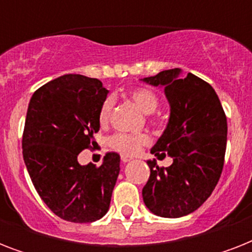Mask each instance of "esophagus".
<instances>
[{
	"label": "esophagus",
	"instance_id": "34e87169",
	"mask_svg": "<svg viewBox=\"0 0 252 252\" xmlns=\"http://www.w3.org/2000/svg\"><path fill=\"white\" fill-rule=\"evenodd\" d=\"M130 159H132V158L128 157V156H122V161L124 162V163H126V162H129Z\"/></svg>",
	"mask_w": 252,
	"mask_h": 252
}]
</instances>
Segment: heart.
<instances>
[{"label": "heart", "instance_id": "heart-1", "mask_svg": "<svg viewBox=\"0 0 252 252\" xmlns=\"http://www.w3.org/2000/svg\"><path fill=\"white\" fill-rule=\"evenodd\" d=\"M129 98L133 100V103L138 107V110L142 111L144 114H153L157 110L158 98L157 95L152 93L148 89H134L129 93ZM114 108V99L107 98L100 106L99 110V120L100 123H106L111 116ZM150 138L148 134L138 133V134H129V133H118L114 134L110 138V145L115 150H118L123 154H136L140 152L142 146L148 145Z\"/></svg>", "mask_w": 252, "mask_h": 252}]
</instances>
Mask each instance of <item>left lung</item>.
Listing matches in <instances>:
<instances>
[{
    "mask_svg": "<svg viewBox=\"0 0 252 252\" xmlns=\"http://www.w3.org/2000/svg\"><path fill=\"white\" fill-rule=\"evenodd\" d=\"M141 81L163 87L170 104L166 129L150 153L172 158L168 167L148 161L150 176L142 199L156 216L183 217L201 207L219 183L226 150V116L215 89L192 73L182 76V69L175 68Z\"/></svg>",
    "mask_w": 252,
    "mask_h": 252,
    "instance_id": "1",
    "label": "left lung"
}]
</instances>
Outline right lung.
I'll return each instance as SVG.
<instances>
[{"instance_id":"right-lung-1","label":"right lung","mask_w":252,"mask_h":252,"mask_svg":"<svg viewBox=\"0 0 252 252\" xmlns=\"http://www.w3.org/2000/svg\"><path fill=\"white\" fill-rule=\"evenodd\" d=\"M107 94L96 78L65 74L39 87L30 99L23 159L41 200L65 221L94 222L110 208L120 156L107 153L99 167L82 166L77 159L94 145Z\"/></svg>"}]
</instances>
